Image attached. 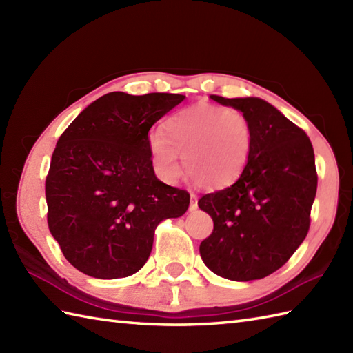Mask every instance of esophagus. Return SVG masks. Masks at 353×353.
Instances as JSON below:
<instances>
[{
	"label": "esophagus",
	"mask_w": 353,
	"mask_h": 353,
	"mask_svg": "<svg viewBox=\"0 0 353 353\" xmlns=\"http://www.w3.org/2000/svg\"><path fill=\"white\" fill-rule=\"evenodd\" d=\"M190 199H191V201H190V211H196V209L199 208V206H197V201H199V197H197V194H194V192H191V196H190Z\"/></svg>",
	"instance_id": "esophagus-1"
}]
</instances>
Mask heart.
<instances>
[{"mask_svg":"<svg viewBox=\"0 0 353 353\" xmlns=\"http://www.w3.org/2000/svg\"><path fill=\"white\" fill-rule=\"evenodd\" d=\"M154 168L165 182H176L185 167L197 185L220 190L241 176L252 150V125L236 109L200 103L177 112L161 133L148 139Z\"/></svg>","mask_w":353,"mask_h":353,"instance_id":"b5f03b06","label":"heart"}]
</instances>
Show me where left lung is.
I'll use <instances>...</instances> for the list:
<instances>
[{
	"label": "left lung",
	"instance_id": "left-lung-1",
	"mask_svg": "<svg viewBox=\"0 0 353 353\" xmlns=\"http://www.w3.org/2000/svg\"><path fill=\"white\" fill-rule=\"evenodd\" d=\"M211 99L247 117L252 150L234 185L199 200L214 221L200 254L224 279H262L291 258L310 230L317 192L312 144L301 127L258 97Z\"/></svg>",
	"mask_w": 353,
	"mask_h": 353
}]
</instances>
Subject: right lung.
Masks as SVG:
<instances>
[{
  "label": "right lung",
  "mask_w": 353,
  "mask_h": 353,
  "mask_svg": "<svg viewBox=\"0 0 353 353\" xmlns=\"http://www.w3.org/2000/svg\"><path fill=\"white\" fill-rule=\"evenodd\" d=\"M183 100L109 92L59 138L45 181L48 228L79 272L97 279L139 272L157 224L186 212L190 194L156 177L148 147L152 125Z\"/></svg>",
  "instance_id": "1"
}]
</instances>
